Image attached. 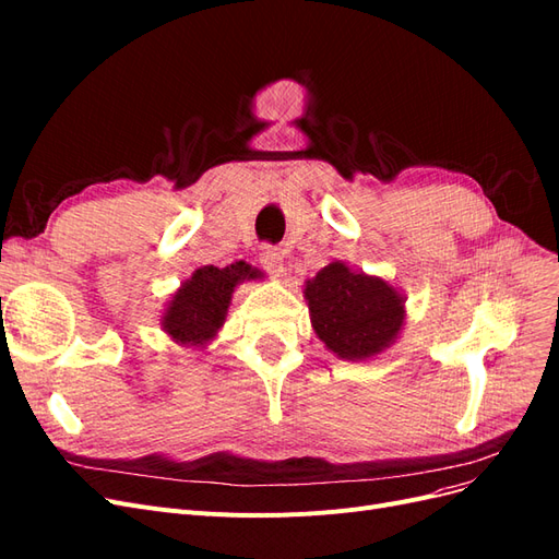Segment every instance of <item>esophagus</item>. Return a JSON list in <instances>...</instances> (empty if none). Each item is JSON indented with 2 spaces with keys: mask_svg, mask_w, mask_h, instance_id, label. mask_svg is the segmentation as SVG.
I'll use <instances>...</instances> for the list:
<instances>
[{
  "mask_svg": "<svg viewBox=\"0 0 559 559\" xmlns=\"http://www.w3.org/2000/svg\"><path fill=\"white\" fill-rule=\"evenodd\" d=\"M259 263L267 275L280 277L284 273V259H282V251L277 247H270V245L263 247L259 253Z\"/></svg>",
  "mask_w": 559,
  "mask_h": 559,
  "instance_id": "1",
  "label": "esophagus"
}]
</instances>
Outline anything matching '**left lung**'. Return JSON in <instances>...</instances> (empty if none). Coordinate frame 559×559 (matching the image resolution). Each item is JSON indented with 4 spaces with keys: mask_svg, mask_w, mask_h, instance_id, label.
Segmentation results:
<instances>
[{
    "mask_svg": "<svg viewBox=\"0 0 559 559\" xmlns=\"http://www.w3.org/2000/svg\"><path fill=\"white\" fill-rule=\"evenodd\" d=\"M312 326L337 357L357 361L382 352L403 324V300L380 277L335 261L306 286Z\"/></svg>",
    "mask_w": 559,
    "mask_h": 559,
    "instance_id": "1",
    "label": "left lung"
}]
</instances>
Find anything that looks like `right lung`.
<instances>
[{"mask_svg":"<svg viewBox=\"0 0 559 559\" xmlns=\"http://www.w3.org/2000/svg\"><path fill=\"white\" fill-rule=\"evenodd\" d=\"M259 270H253L245 261L233 263L228 267L205 265L193 273L163 317V326L175 341L202 345L224 326L228 312L230 294L242 280L259 277Z\"/></svg>","mask_w":559,"mask_h":559,"instance_id":"add662e5","label":"right lung"}]
</instances>
